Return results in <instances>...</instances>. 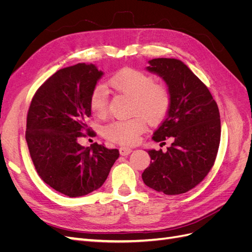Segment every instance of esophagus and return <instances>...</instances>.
<instances>
[{
	"instance_id": "34e87169",
	"label": "esophagus",
	"mask_w": 252,
	"mask_h": 252,
	"mask_svg": "<svg viewBox=\"0 0 252 252\" xmlns=\"http://www.w3.org/2000/svg\"><path fill=\"white\" fill-rule=\"evenodd\" d=\"M131 151H132V149L129 148V147H124V146L123 147H120V154H121V156L130 155Z\"/></svg>"
}]
</instances>
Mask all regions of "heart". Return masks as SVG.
<instances>
[{
	"mask_svg": "<svg viewBox=\"0 0 252 252\" xmlns=\"http://www.w3.org/2000/svg\"><path fill=\"white\" fill-rule=\"evenodd\" d=\"M107 85L116 93L132 98L130 112L133 118L118 120L103 128L106 139L121 145H132L143 133L145 122L155 125L161 122L170 108L171 94L163 83H156L152 75L133 68H124L108 80ZM108 94L96 86L89 97L90 110L95 117L104 118L108 111Z\"/></svg>",
	"mask_w": 252,
	"mask_h": 252,
	"instance_id": "b5f03b06",
	"label": "heart"
}]
</instances>
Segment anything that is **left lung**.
<instances>
[{
    "mask_svg": "<svg viewBox=\"0 0 252 252\" xmlns=\"http://www.w3.org/2000/svg\"><path fill=\"white\" fill-rule=\"evenodd\" d=\"M146 69L161 77L171 94L166 119L152 139H171L167 151L148 150L150 165L142 173L148 187L168 195L189 191L204 180L215 164L220 140L217 102L205 84L177 59L149 61Z\"/></svg>",
    "mask_w": 252,
    "mask_h": 252,
    "instance_id": "obj_1",
    "label": "left lung"
}]
</instances>
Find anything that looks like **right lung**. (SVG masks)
Here are the masks:
<instances>
[{
	"instance_id": "1",
	"label": "right lung",
	"mask_w": 252,
	"mask_h": 252,
	"mask_svg": "<svg viewBox=\"0 0 252 252\" xmlns=\"http://www.w3.org/2000/svg\"><path fill=\"white\" fill-rule=\"evenodd\" d=\"M103 72L79 63L60 69L36 90L27 113L26 142L40 178L70 197L100 188L120 154L79 139L94 134L87 126L91 116L89 97Z\"/></svg>"
}]
</instances>
